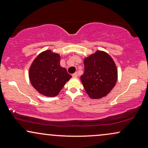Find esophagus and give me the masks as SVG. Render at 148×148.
<instances>
[{
  "label": "esophagus",
  "instance_id": "34e87169",
  "mask_svg": "<svg viewBox=\"0 0 148 148\" xmlns=\"http://www.w3.org/2000/svg\"><path fill=\"white\" fill-rule=\"evenodd\" d=\"M72 76H74V77H77V76H78V73L77 72L74 73V74H72Z\"/></svg>",
  "mask_w": 148,
  "mask_h": 148
}]
</instances>
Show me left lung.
I'll return each mask as SVG.
<instances>
[{
  "label": "left lung",
  "instance_id": "left-lung-1",
  "mask_svg": "<svg viewBox=\"0 0 148 148\" xmlns=\"http://www.w3.org/2000/svg\"><path fill=\"white\" fill-rule=\"evenodd\" d=\"M84 73L81 82L92 99L106 96L114 88L118 70L112 58L104 51H97L84 59Z\"/></svg>",
  "mask_w": 148,
  "mask_h": 148
}]
</instances>
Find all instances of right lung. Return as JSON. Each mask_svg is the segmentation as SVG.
<instances>
[{
	"label": "right lung",
	"mask_w": 148,
	"mask_h": 148,
	"mask_svg": "<svg viewBox=\"0 0 148 148\" xmlns=\"http://www.w3.org/2000/svg\"><path fill=\"white\" fill-rule=\"evenodd\" d=\"M60 55L51 50L41 53L34 60L29 69V79L40 94L56 97L72 78L60 65Z\"/></svg>",
	"instance_id": "obj_1"
}]
</instances>
